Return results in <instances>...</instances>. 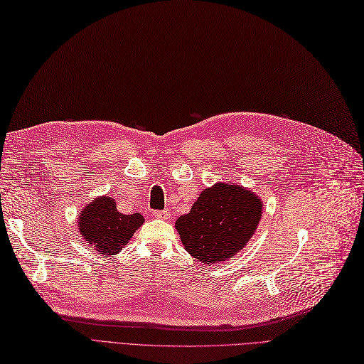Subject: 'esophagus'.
I'll return each mask as SVG.
<instances>
[{"mask_svg":"<svg viewBox=\"0 0 364 364\" xmlns=\"http://www.w3.org/2000/svg\"><path fill=\"white\" fill-rule=\"evenodd\" d=\"M153 216L157 218V219H168L169 211L168 210H154L153 211Z\"/></svg>","mask_w":364,"mask_h":364,"instance_id":"34e87169","label":"esophagus"}]
</instances>
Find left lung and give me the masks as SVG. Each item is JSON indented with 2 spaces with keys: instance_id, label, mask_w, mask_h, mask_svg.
Instances as JSON below:
<instances>
[{
  "instance_id": "left-lung-1",
  "label": "left lung",
  "mask_w": 364,
  "mask_h": 364,
  "mask_svg": "<svg viewBox=\"0 0 364 364\" xmlns=\"http://www.w3.org/2000/svg\"><path fill=\"white\" fill-rule=\"evenodd\" d=\"M261 211V199L253 192L219 183L203 191L191 213L175 222V228L193 258L216 264L246 246L259 223Z\"/></svg>"
}]
</instances>
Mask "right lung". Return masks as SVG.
Here are the masks:
<instances>
[{
  "label": "right lung",
  "instance_id": "obj_1",
  "mask_svg": "<svg viewBox=\"0 0 364 364\" xmlns=\"http://www.w3.org/2000/svg\"><path fill=\"white\" fill-rule=\"evenodd\" d=\"M144 223L141 214H121L112 198H99L79 214V231L97 252L112 255L123 249Z\"/></svg>",
  "mask_w": 364,
  "mask_h": 364
}]
</instances>
